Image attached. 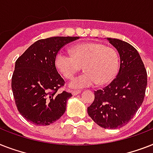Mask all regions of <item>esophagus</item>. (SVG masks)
Wrapping results in <instances>:
<instances>
[{
	"instance_id": "esophagus-1",
	"label": "esophagus",
	"mask_w": 153,
	"mask_h": 153,
	"mask_svg": "<svg viewBox=\"0 0 153 153\" xmlns=\"http://www.w3.org/2000/svg\"><path fill=\"white\" fill-rule=\"evenodd\" d=\"M71 93L73 95H77V94H79L81 93V91H79V90H77V91H72Z\"/></svg>"
}]
</instances>
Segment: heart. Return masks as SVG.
Listing matches in <instances>:
<instances>
[{"mask_svg": "<svg viewBox=\"0 0 153 153\" xmlns=\"http://www.w3.org/2000/svg\"><path fill=\"white\" fill-rule=\"evenodd\" d=\"M55 65L66 79L71 80L82 69L85 73L71 82L72 88H84L98 83L111 82L119 71L120 59L116 49L95 42L79 44L72 48V54L60 50L55 58Z\"/></svg>", "mask_w": 153, "mask_h": 153, "instance_id": "b5f03b06", "label": "heart"}]
</instances>
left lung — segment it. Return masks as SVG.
Segmentation results:
<instances>
[{
  "label": "left lung",
  "mask_w": 153,
  "mask_h": 153,
  "mask_svg": "<svg viewBox=\"0 0 153 153\" xmlns=\"http://www.w3.org/2000/svg\"><path fill=\"white\" fill-rule=\"evenodd\" d=\"M108 39L120 55L119 71L110 84L94 91V100L87 112L99 126L115 129L126 126L142 104L147 71L134 47L121 39Z\"/></svg>",
  "instance_id": "8db88e82"
}]
</instances>
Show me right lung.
<instances>
[{
    "label": "right lung",
    "instance_id": "right-lung-1",
    "mask_svg": "<svg viewBox=\"0 0 153 153\" xmlns=\"http://www.w3.org/2000/svg\"><path fill=\"white\" fill-rule=\"evenodd\" d=\"M79 37L55 36L37 40L18 58L12 77L16 105L26 120L48 126L63 115L71 93L59 90L65 82L55 65L62 47Z\"/></svg>",
    "mask_w": 153,
    "mask_h": 153
}]
</instances>
